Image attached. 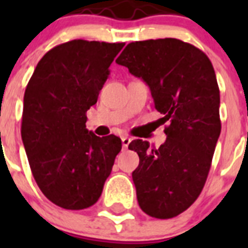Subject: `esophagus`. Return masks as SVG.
<instances>
[{"mask_svg":"<svg viewBox=\"0 0 248 248\" xmlns=\"http://www.w3.org/2000/svg\"><path fill=\"white\" fill-rule=\"evenodd\" d=\"M130 143H131V139L128 136H122V147H124V149H126Z\"/></svg>","mask_w":248,"mask_h":248,"instance_id":"34e87169","label":"esophagus"}]
</instances>
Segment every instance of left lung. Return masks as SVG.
Listing matches in <instances>:
<instances>
[{"mask_svg": "<svg viewBox=\"0 0 248 248\" xmlns=\"http://www.w3.org/2000/svg\"><path fill=\"white\" fill-rule=\"evenodd\" d=\"M116 63L149 86L162 124L169 122L158 149L140 139L128 149L140 159L132 172L140 208L171 219L198 198L211 167L221 131L215 71L203 51L176 38L131 42Z\"/></svg>", "mask_w": 248, "mask_h": 248, "instance_id": "obj_1", "label": "left lung"}]
</instances>
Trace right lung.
<instances>
[{
	"instance_id": "right-lung-1",
	"label": "right lung",
	"mask_w": 248,
	"mask_h": 248,
	"mask_svg": "<svg viewBox=\"0 0 248 248\" xmlns=\"http://www.w3.org/2000/svg\"><path fill=\"white\" fill-rule=\"evenodd\" d=\"M124 46L73 40L38 62L24 93L21 139L38 188L65 210L96 203L122 141L86 128L109 65Z\"/></svg>"
}]
</instances>
